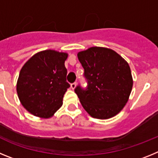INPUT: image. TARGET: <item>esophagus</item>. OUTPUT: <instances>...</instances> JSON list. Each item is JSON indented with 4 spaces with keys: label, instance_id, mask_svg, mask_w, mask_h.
<instances>
[{
    "label": "esophagus",
    "instance_id": "1",
    "mask_svg": "<svg viewBox=\"0 0 158 158\" xmlns=\"http://www.w3.org/2000/svg\"><path fill=\"white\" fill-rule=\"evenodd\" d=\"M76 86H77V83H76V82L71 84V89H74L75 88H76Z\"/></svg>",
    "mask_w": 158,
    "mask_h": 158
}]
</instances>
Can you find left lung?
<instances>
[{
    "label": "left lung",
    "instance_id": "1",
    "mask_svg": "<svg viewBox=\"0 0 158 158\" xmlns=\"http://www.w3.org/2000/svg\"><path fill=\"white\" fill-rule=\"evenodd\" d=\"M85 69L86 89L80 85L74 91L89 115L107 119L117 115L128 101L133 86L131 68L111 49L93 47L77 54Z\"/></svg>",
    "mask_w": 158,
    "mask_h": 158
}]
</instances>
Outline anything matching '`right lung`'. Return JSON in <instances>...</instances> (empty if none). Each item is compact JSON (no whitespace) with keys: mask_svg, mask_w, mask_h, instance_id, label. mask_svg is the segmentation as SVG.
<instances>
[{"mask_svg":"<svg viewBox=\"0 0 158 158\" xmlns=\"http://www.w3.org/2000/svg\"><path fill=\"white\" fill-rule=\"evenodd\" d=\"M68 54L53 50L40 51L22 67L16 84L20 103L32 115L51 118L62 105L69 84L65 61Z\"/></svg>","mask_w":158,"mask_h":158,"instance_id":"1","label":"right lung"}]
</instances>
